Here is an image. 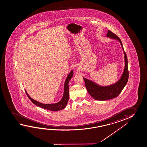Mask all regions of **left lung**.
Here are the masks:
<instances>
[{
	"instance_id": "1",
	"label": "left lung",
	"mask_w": 147,
	"mask_h": 147,
	"mask_svg": "<svg viewBox=\"0 0 147 147\" xmlns=\"http://www.w3.org/2000/svg\"><path fill=\"white\" fill-rule=\"evenodd\" d=\"M106 37L113 39L117 40L120 43L124 55L125 66L123 72L119 79L115 83L108 86H101L91 80L83 77L85 81L87 90L91 97L96 100H106L116 98L121 92L128 80V60L126 53L124 51L121 40L117 35L109 30H108Z\"/></svg>"
}]
</instances>
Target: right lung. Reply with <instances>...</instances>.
Segmentation results:
<instances>
[{"label":"right lung","mask_w":147,"mask_h":147,"mask_svg":"<svg viewBox=\"0 0 147 147\" xmlns=\"http://www.w3.org/2000/svg\"><path fill=\"white\" fill-rule=\"evenodd\" d=\"M73 75H74L73 70H71L66 78L64 84V92H63V96L61 98V100L58 102L53 103V104H43L38 102L37 100H34L30 97L27 92L26 90V94L28 98H30V100L37 106L40 107L45 109L49 110L51 111H57L63 109L64 108H65L69 100V91H68V83L70 79H71Z\"/></svg>","instance_id":"add662e5"}]
</instances>
